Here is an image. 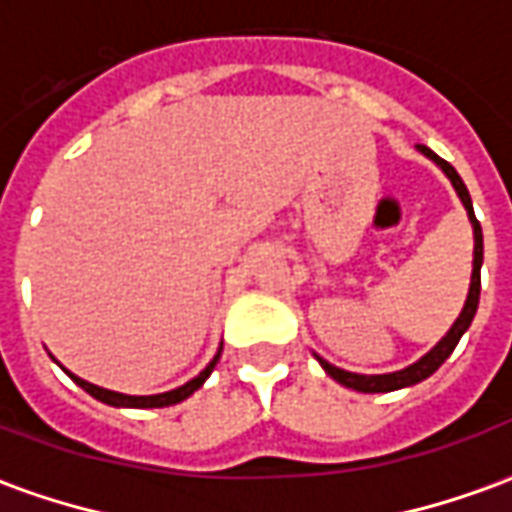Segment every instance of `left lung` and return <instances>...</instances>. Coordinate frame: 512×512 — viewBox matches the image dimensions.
<instances>
[{
	"label": "left lung",
	"mask_w": 512,
	"mask_h": 512,
	"mask_svg": "<svg viewBox=\"0 0 512 512\" xmlns=\"http://www.w3.org/2000/svg\"><path fill=\"white\" fill-rule=\"evenodd\" d=\"M419 153L422 156H428L433 164H439L441 172L450 178V183L458 191V197H461L463 208L469 213V222H472L474 230V260H472V282H469V296H466V304H463L461 315L455 318V323L450 326V332L441 337L439 343L430 348L428 354L422 356L419 362L414 365L403 367V370H397V373H384V376H362V373H348V370H340V367L329 365L326 359L318 356V362L321 367L329 373V376L337 381V384L348 386V389H356V392H395V389H403V386H414L419 381H425L428 376H433L441 365H444V359L455 351V345L463 337V332L472 326L474 321V312H477V304H480V268H483V227L477 222V216H474L472 208V197H469V189H466V183L461 180V175L455 172L452 164H447L444 158H439L430 147L417 145Z\"/></svg>",
	"instance_id": "left-lung-1"
}]
</instances>
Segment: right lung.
Masks as SVG:
<instances>
[{
    "label": "right lung",
    "instance_id": "add662e5",
    "mask_svg": "<svg viewBox=\"0 0 512 512\" xmlns=\"http://www.w3.org/2000/svg\"><path fill=\"white\" fill-rule=\"evenodd\" d=\"M219 356H222V348L216 351V356H213L211 362H208V367L202 370L200 376H194L191 381H186L183 386H178V389H169V392H161V395H123V392H112V389H104V386H95L90 384V381H84V378L73 376V373H68L65 367V373L76 381V384L82 386L87 395H93L95 400H101V403H106V406H117V408H164V406H175V403H180V400H186L189 395H194L197 389H200L202 384H205V378L211 376L213 367H216V362H219Z\"/></svg>",
    "mask_w": 512,
    "mask_h": 512
}]
</instances>
